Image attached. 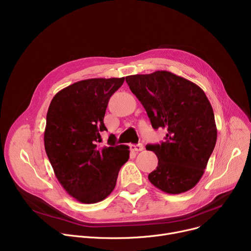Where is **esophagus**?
Listing matches in <instances>:
<instances>
[{
    "label": "esophagus",
    "instance_id": "34e87169",
    "mask_svg": "<svg viewBox=\"0 0 251 251\" xmlns=\"http://www.w3.org/2000/svg\"><path fill=\"white\" fill-rule=\"evenodd\" d=\"M130 150L135 151V152H140L144 150V146L143 144H138V145H131L130 146Z\"/></svg>",
    "mask_w": 251,
    "mask_h": 251
}]
</instances>
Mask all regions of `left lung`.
Masks as SVG:
<instances>
[{"mask_svg": "<svg viewBox=\"0 0 251 251\" xmlns=\"http://www.w3.org/2000/svg\"><path fill=\"white\" fill-rule=\"evenodd\" d=\"M152 126L166 129L165 141L147 145L158 158L148 176L164 193L177 195L196 186L207 167L217 127L209 99L197 84L167 71L126 77Z\"/></svg>", "mask_w": 251, "mask_h": 251, "instance_id": "obj_1", "label": "left lung"}]
</instances>
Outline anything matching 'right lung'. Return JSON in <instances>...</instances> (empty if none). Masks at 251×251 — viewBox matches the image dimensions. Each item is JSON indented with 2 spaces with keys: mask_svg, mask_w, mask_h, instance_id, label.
I'll return each instance as SVG.
<instances>
[{
  "mask_svg": "<svg viewBox=\"0 0 251 251\" xmlns=\"http://www.w3.org/2000/svg\"><path fill=\"white\" fill-rule=\"evenodd\" d=\"M124 78H96L74 83L52 98L44 130V148L55 177L67 193L82 203L106 199L115 187L121 167L129 158L128 147H100L101 131L111 95Z\"/></svg>",
  "mask_w": 251,
  "mask_h": 251,
  "instance_id": "add662e5",
  "label": "right lung"
}]
</instances>
